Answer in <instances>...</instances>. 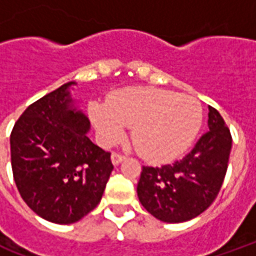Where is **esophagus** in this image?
Masks as SVG:
<instances>
[{"instance_id":"esophagus-1","label":"esophagus","mask_w":256,"mask_h":256,"mask_svg":"<svg viewBox=\"0 0 256 256\" xmlns=\"http://www.w3.org/2000/svg\"><path fill=\"white\" fill-rule=\"evenodd\" d=\"M126 158L123 155H120V154H118V152H112V155H111V160L112 163L115 164V166H118L119 163H122L123 160H124Z\"/></svg>"}]
</instances>
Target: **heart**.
<instances>
[{
  "instance_id": "1",
  "label": "heart",
  "mask_w": 256,
  "mask_h": 256,
  "mask_svg": "<svg viewBox=\"0 0 256 256\" xmlns=\"http://www.w3.org/2000/svg\"><path fill=\"white\" fill-rule=\"evenodd\" d=\"M89 115L98 138L114 144L132 126V138L145 159L163 163L188 150L202 126L198 100L154 88L118 92L110 102H92Z\"/></svg>"
}]
</instances>
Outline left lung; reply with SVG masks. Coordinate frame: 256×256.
Segmentation results:
<instances>
[{"instance_id":"1","label":"left lung","mask_w":256,"mask_h":256,"mask_svg":"<svg viewBox=\"0 0 256 256\" xmlns=\"http://www.w3.org/2000/svg\"><path fill=\"white\" fill-rule=\"evenodd\" d=\"M232 150L230 130L208 106V132L188 155L172 164L142 167L137 194L144 208L158 220L180 224L208 208L225 180Z\"/></svg>"}]
</instances>
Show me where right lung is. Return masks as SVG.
<instances>
[{
    "label": "right lung",
    "instance_id": "add662e5",
    "mask_svg": "<svg viewBox=\"0 0 256 256\" xmlns=\"http://www.w3.org/2000/svg\"><path fill=\"white\" fill-rule=\"evenodd\" d=\"M68 82L27 106L10 133V162L20 196L44 220L68 225L97 207L114 166L88 137L90 122Z\"/></svg>",
    "mask_w": 256,
    "mask_h": 256
}]
</instances>
